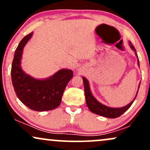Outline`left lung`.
Here are the masks:
<instances>
[{"label":"left lung","instance_id":"8db88e82","mask_svg":"<svg viewBox=\"0 0 150 150\" xmlns=\"http://www.w3.org/2000/svg\"><path fill=\"white\" fill-rule=\"evenodd\" d=\"M129 45H130V48L135 51L136 56H137V53H136V50L135 49V47H134L133 45L132 44V43L130 42H129ZM137 62H138V65H140V64H139L138 57H137ZM82 80H83V82H84V89H85V99H86V103H87V107L89 108V109L90 110V111H92V113H96V114L99 115V116L106 117V118H118V117L121 116L123 113L125 112V111H126L131 106L132 104L133 103V101H135L136 97H137V92H138V90H137L135 99H134L133 101H132L130 104L127 105V106H123V107L122 108H111V107H108V106H105V105L101 104V103H99V101L95 99V98L93 97L92 93H91L90 89H89L88 81L87 80V79H86L85 77H82ZM140 83L139 84L138 88L140 87Z\"/></svg>","mask_w":150,"mask_h":150}]
</instances>
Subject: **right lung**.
Instances as JSON below:
<instances>
[{
	"label": "right lung",
	"instance_id": "right-lung-1",
	"mask_svg": "<svg viewBox=\"0 0 150 150\" xmlns=\"http://www.w3.org/2000/svg\"><path fill=\"white\" fill-rule=\"evenodd\" d=\"M32 35V32L25 36L15 50L11 68L13 87L18 99L30 109L37 111L55 109L61 104L63 92L73 73L71 70L62 69L46 80H37L24 73L20 60L24 46Z\"/></svg>",
	"mask_w": 150,
	"mask_h": 150
}]
</instances>
